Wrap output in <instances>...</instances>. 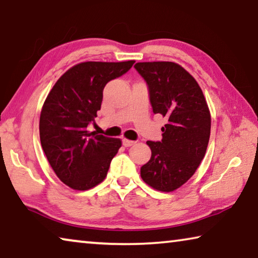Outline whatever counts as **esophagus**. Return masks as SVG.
Wrapping results in <instances>:
<instances>
[{
    "label": "esophagus",
    "mask_w": 258,
    "mask_h": 258,
    "mask_svg": "<svg viewBox=\"0 0 258 258\" xmlns=\"http://www.w3.org/2000/svg\"><path fill=\"white\" fill-rule=\"evenodd\" d=\"M134 141H132V140H127V139H124L123 140V146L124 147H131V146H133L134 145Z\"/></svg>",
    "instance_id": "34e87169"
}]
</instances>
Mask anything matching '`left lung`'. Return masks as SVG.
Returning <instances> with one entry per match:
<instances>
[{"instance_id": "1", "label": "left lung", "mask_w": 258, "mask_h": 258, "mask_svg": "<svg viewBox=\"0 0 258 258\" xmlns=\"http://www.w3.org/2000/svg\"><path fill=\"white\" fill-rule=\"evenodd\" d=\"M134 67L149 87L152 110L167 119L161 141H147L151 158L141 167V177L156 190L171 192L184 184L204 159L211 112L197 81L178 63L154 61Z\"/></svg>"}]
</instances>
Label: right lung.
I'll use <instances>...</instances> for the list:
<instances>
[{"instance_id": "add662e5", "label": "right lung", "mask_w": 258, "mask_h": 258, "mask_svg": "<svg viewBox=\"0 0 258 258\" xmlns=\"http://www.w3.org/2000/svg\"><path fill=\"white\" fill-rule=\"evenodd\" d=\"M135 62L86 61L61 76L47 94L40 117L43 151L55 175L74 190L85 191L101 183L120 139L87 131L101 108L108 82L124 75Z\"/></svg>"}]
</instances>
